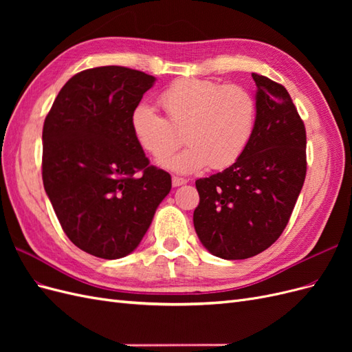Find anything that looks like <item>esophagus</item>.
Wrapping results in <instances>:
<instances>
[{
	"instance_id": "esophagus-1",
	"label": "esophagus",
	"mask_w": 352,
	"mask_h": 352,
	"mask_svg": "<svg viewBox=\"0 0 352 352\" xmlns=\"http://www.w3.org/2000/svg\"><path fill=\"white\" fill-rule=\"evenodd\" d=\"M188 182L186 179H184V177H177V176H173L172 177V184H173V186L176 188V186H182V185H185Z\"/></svg>"
}]
</instances>
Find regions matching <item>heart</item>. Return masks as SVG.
Returning <instances> with one entry per match:
<instances>
[{
    "instance_id": "heart-1",
    "label": "heart",
    "mask_w": 352,
    "mask_h": 352,
    "mask_svg": "<svg viewBox=\"0 0 352 352\" xmlns=\"http://www.w3.org/2000/svg\"><path fill=\"white\" fill-rule=\"evenodd\" d=\"M158 104L166 117L146 104L132 111L135 140L155 158H162L179 143L184 131L190 145L179 155L163 158L160 166L177 173H192L208 166L221 170L232 166L243 153L252 132L255 102L238 85L184 78L160 94Z\"/></svg>"
}]
</instances>
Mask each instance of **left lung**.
Instances as JSON below:
<instances>
[{
  "instance_id": "obj_1",
  "label": "left lung",
  "mask_w": 352,
  "mask_h": 352,
  "mask_svg": "<svg viewBox=\"0 0 352 352\" xmlns=\"http://www.w3.org/2000/svg\"><path fill=\"white\" fill-rule=\"evenodd\" d=\"M255 122L243 153L230 167L195 182L194 226L216 257L250 258L282 235L305 173V126L285 87L252 73Z\"/></svg>"
}]
</instances>
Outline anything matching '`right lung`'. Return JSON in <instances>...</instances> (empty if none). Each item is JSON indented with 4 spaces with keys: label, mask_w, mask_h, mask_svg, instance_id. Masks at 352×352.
Listing matches in <instances>:
<instances>
[{
    "label": "right lung",
    "mask_w": 352,
    "mask_h": 352,
    "mask_svg": "<svg viewBox=\"0 0 352 352\" xmlns=\"http://www.w3.org/2000/svg\"><path fill=\"white\" fill-rule=\"evenodd\" d=\"M155 78L122 66L74 74L42 129V180L67 238L105 260L131 254L172 189L150 166L131 116Z\"/></svg>",
    "instance_id": "1"
}]
</instances>
